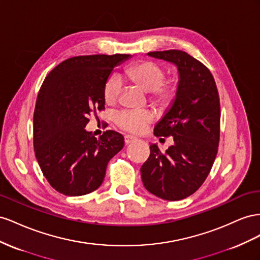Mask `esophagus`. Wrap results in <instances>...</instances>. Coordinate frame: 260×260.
<instances>
[{
  "instance_id": "1",
  "label": "esophagus",
  "mask_w": 260,
  "mask_h": 260,
  "mask_svg": "<svg viewBox=\"0 0 260 260\" xmlns=\"http://www.w3.org/2000/svg\"><path fill=\"white\" fill-rule=\"evenodd\" d=\"M135 140H136V137H134V136H131V135H125L124 136V142H125L126 145L135 142Z\"/></svg>"
}]
</instances>
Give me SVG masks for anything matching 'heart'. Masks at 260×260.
<instances>
[{
  "label": "heart",
  "mask_w": 260,
  "mask_h": 260,
  "mask_svg": "<svg viewBox=\"0 0 260 260\" xmlns=\"http://www.w3.org/2000/svg\"><path fill=\"white\" fill-rule=\"evenodd\" d=\"M124 77L147 91L153 105L166 107L171 105L176 97L177 83L173 79L165 80L166 70L155 62L143 61L133 64L124 72ZM122 85V79L116 74L108 77L102 90L103 100L107 105L112 106L117 101ZM152 120V114L147 111L128 110L117 114L115 122L120 128L133 134H139Z\"/></svg>",
  "instance_id": "1"
}]
</instances>
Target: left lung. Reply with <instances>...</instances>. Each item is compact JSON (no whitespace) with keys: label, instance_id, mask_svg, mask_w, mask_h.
<instances>
[{"label":"left lung","instance_id":"left-lung-1","mask_svg":"<svg viewBox=\"0 0 260 260\" xmlns=\"http://www.w3.org/2000/svg\"><path fill=\"white\" fill-rule=\"evenodd\" d=\"M148 55L175 64L180 80L172 107L153 129L157 137L173 136L174 145L166 152L155 144L150 145V155L140 173L148 191L175 202L202 186L217 157L219 93L210 71L186 52L154 51Z\"/></svg>","mask_w":260,"mask_h":260}]
</instances>
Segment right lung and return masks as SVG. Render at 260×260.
<instances>
[{"label":"right lung","mask_w":260,"mask_h":260,"mask_svg":"<svg viewBox=\"0 0 260 260\" xmlns=\"http://www.w3.org/2000/svg\"><path fill=\"white\" fill-rule=\"evenodd\" d=\"M129 54L74 56L44 79L34 113V149L50 185L66 196L97 189L124 137L106 131L97 138L85 129L89 116L105 110L103 85Z\"/></svg>","instance_id":"1"}]
</instances>
